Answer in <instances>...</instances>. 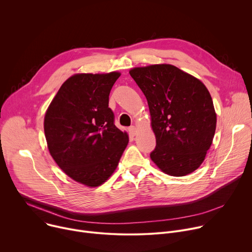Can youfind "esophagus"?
I'll return each instance as SVG.
<instances>
[{
  "mask_svg": "<svg viewBox=\"0 0 252 252\" xmlns=\"http://www.w3.org/2000/svg\"><path fill=\"white\" fill-rule=\"evenodd\" d=\"M128 131H129V133H130L131 135H135V133H136V128H135V126H129V127H128Z\"/></svg>",
  "mask_w": 252,
  "mask_h": 252,
  "instance_id": "34e87169",
  "label": "esophagus"
}]
</instances>
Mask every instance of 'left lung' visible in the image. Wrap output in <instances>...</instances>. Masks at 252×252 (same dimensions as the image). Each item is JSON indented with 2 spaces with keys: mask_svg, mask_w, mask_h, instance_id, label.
Listing matches in <instances>:
<instances>
[{
  "mask_svg": "<svg viewBox=\"0 0 252 252\" xmlns=\"http://www.w3.org/2000/svg\"><path fill=\"white\" fill-rule=\"evenodd\" d=\"M129 75L146 95L157 147L152 160L164 173L184 176L200 166L217 127L206 87L171 64L134 67Z\"/></svg>",
  "mask_w": 252,
  "mask_h": 252,
  "instance_id": "obj_1",
  "label": "left lung"
}]
</instances>
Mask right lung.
Wrapping results in <instances>:
<instances>
[{
  "label": "right lung",
  "instance_id": "add662e5",
  "mask_svg": "<svg viewBox=\"0 0 252 252\" xmlns=\"http://www.w3.org/2000/svg\"><path fill=\"white\" fill-rule=\"evenodd\" d=\"M120 76L113 71L68 78L45 116L51 156L70 178L91 188L113 174L128 142L109 107L111 90Z\"/></svg>",
  "mask_w": 252,
  "mask_h": 252
}]
</instances>
